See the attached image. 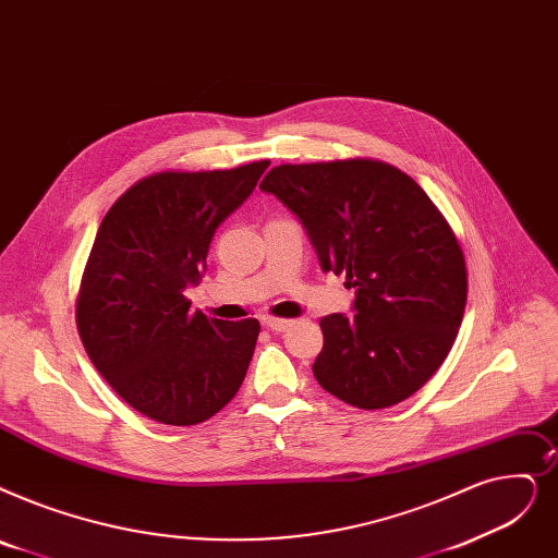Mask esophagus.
<instances>
[{
    "mask_svg": "<svg viewBox=\"0 0 558 558\" xmlns=\"http://www.w3.org/2000/svg\"><path fill=\"white\" fill-rule=\"evenodd\" d=\"M262 324L274 332H284L289 326H292V322H289V319H278V317H264Z\"/></svg>",
    "mask_w": 558,
    "mask_h": 558,
    "instance_id": "esophagus-1",
    "label": "esophagus"
}]
</instances>
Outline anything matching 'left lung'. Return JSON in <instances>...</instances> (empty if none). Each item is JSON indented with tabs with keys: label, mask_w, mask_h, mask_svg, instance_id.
Listing matches in <instances>:
<instances>
[{
	"label": "left lung",
	"mask_w": 558,
	"mask_h": 558,
	"mask_svg": "<svg viewBox=\"0 0 558 558\" xmlns=\"http://www.w3.org/2000/svg\"><path fill=\"white\" fill-rule=\"evenodd\" d=\"M303 223L322 269L355 289L353 317L322 319L317 383L349 405H395L438 372L463 322L465 257L445 216L374 159L282 163L259 184Z\"/></svg>",
	"instance_id": "1"
}]
</instances>
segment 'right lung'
Segmentation results:
<instances>
[{
  "label": "right lung",
  "instance_id": "right-lung-1",
  "mask_svg": "<svg viewBox=\"0 0 558 558\" xmlns=\"http://www.w3.org/2000/svg\"><path fill=\"white\" fill-rule=\"evenodd\" d=\"M269 161L143 178L100 223L82 276L77 328L105 380L141 415L171 426L209 420L236 395L257 319H207L184 296L205 274L211 236Z\"/></svg>",
  "mask_w": 558,
  "mask_h": 558
}]
</instances>
